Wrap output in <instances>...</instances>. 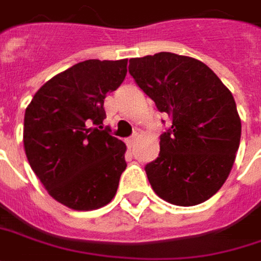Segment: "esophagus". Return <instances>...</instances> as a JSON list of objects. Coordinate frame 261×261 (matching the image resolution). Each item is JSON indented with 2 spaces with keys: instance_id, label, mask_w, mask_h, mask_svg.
Masks as SVG:
<instances>
[{
  "instance_id": "34e87169",
  "label": "esophagus",
  "mask_w": 261,
  "mask_h": 261,
  "mask_svg": "<svg viewBox=\"0 0 261 261\" xmlns=\"http://www.w3.org/2000/svg\"><path fill=\"white\" fill-rule=\"evenodd\" d=\"M138 139H139V138H138V135H135V136H132V138H130V139H127V148L129 149H132L135 146V145H136V142H138Z\"/></svg>"
}]
</instances>
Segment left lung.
I'll return each mask as SVG.
<instances>
[{"label":"left lung","mask_w":261,"mask_h":261,"mask_svg":"<svg viewBox=\"0 0 261 261\" xmlns=\"http://www.w3.org/2000/svg\"><path fill=\"white\" fill-rule=\"evenodd\" d=\"M129 73L172 122L145 168L154 193L176 206L206 202L229 177L240 145L229 88L202 61L172 52L132 58Z\"/></svg>","instance_id":"8db88e82"}]
</instances>
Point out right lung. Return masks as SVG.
<instances>
[{
    "mask_svg": "<svg viewBox=\"0 0 261 261\" xmlns=\"http://www.w3.org/2000/svg\"><path fill=\"white\" fill-rule=\"evenodd\" d=\"M126 66L127 59L79 62L45 82L25 109L24 149L31 169L69 209H99L116 195L126 145L102 130L103 99L123 82Z\"/></svg>",
    "mask_w": 261,
    "mask_h": 261,
    "instance_id": "add662e5",
    "label": "right lung"
}]
</instances>
